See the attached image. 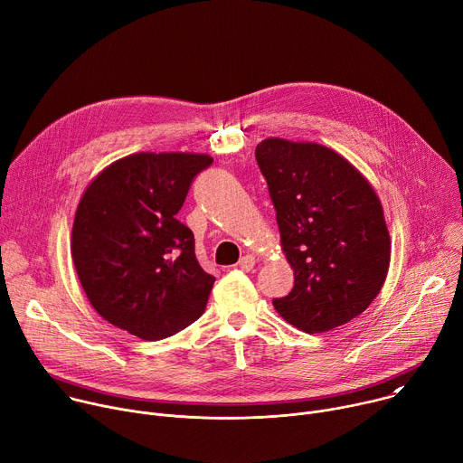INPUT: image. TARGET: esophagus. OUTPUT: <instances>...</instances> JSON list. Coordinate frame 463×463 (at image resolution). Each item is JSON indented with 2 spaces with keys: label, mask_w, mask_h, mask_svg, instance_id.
I'll list each match as a JSON object with an SVG mask.
<instances>
[{
  "label": "esophagus",
  "mask_w": 463,
  "mask_h": 463,
  "mask_svg": "<svg viewBox=\"0 0 463 463\" xmlns=\"http://www.w3.org/2000/svg\"><path fill=\"white\" fill-rule=\"evenodd\" d=\"M254 263H256V258L252 256V254H245V256H241L240 258V261H238V266H240V269L241 271H252L254 269Z\"/></svg>",
  "instance_id": "34e87169"
}]
</instances>
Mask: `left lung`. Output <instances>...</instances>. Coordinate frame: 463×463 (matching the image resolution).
<instances>
[{
  "instance_id": "left-lung-1",
  "label": "left lung",
  "mask_w": 463,
  "mask_h": 463,
  "mask_svg": "<svg viewBox=\"0 0 463 463\" xmlns=\"http://www.w3.org/2000/svg\"><path fill=\"white\" fill-rule=\"evenodd\" d=\"M254 156L295 271L291 293L275 298V309L306 334L350 322L379 295L390 266V234L373 186L318 143L269 137Z\"/></svg>"
}]
</instances>
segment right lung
Listing matches in <instances>:
<instances>
[{
    "instance_id": "obj_1",
    "label": "right lung",
    "mask_w": 463,
    "mask_h": 463,
    "mask_svg": "<svg viewBox=\"0 0 463 463\" xmlns=\"http://www.w3.org/2000/svg\"><path fill=\"white\" fill-rule=\"evenodd\" d=\"M207 154L139 152L106 166L84 190L71 231L82 289L109 324L143 341L166 339L205 311L214 277L175 214Z\"/></svg>"
}]
</instances>
